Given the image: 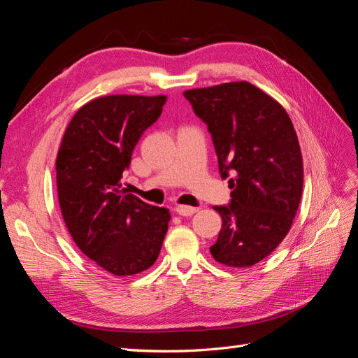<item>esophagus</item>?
<instances>
[{
	"instance_id": "1",
	"label": "esophagus",
	"mask_w": 358,
	"mask_h": 358,
	"mask_svg": "<svg viewBox=\"0 0 358 358\" xmlns=\"http://www.w3.org/2000/svg\"><path fill=\"white\" fill-rule=\"evenodd\" d=\"M197 210H199L197 208H191V206H182V204H179L175 208V212L180 216H191V215L196 213Z\"/></svg>"
}]
</instances>
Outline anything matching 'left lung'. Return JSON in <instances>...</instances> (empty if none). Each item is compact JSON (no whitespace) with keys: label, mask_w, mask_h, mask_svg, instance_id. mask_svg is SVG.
<instances>
[{"label":"left lung","mask_w":358,"mask_h":358,"mask_svg":"<svg viewBox=\"0 0 358 358\" xmlns=\"http://www.w3.org/2000/svg\"><path fill=\"white\" fill-rule=\"evenodd\" d=\"M183 96L212 134L221 178L231 201L213 206L221 215L216 262L251 267L285 239L299 209L303 159L285 109L249 82L189 90Z\"/></svg>","instance_id":"8db88e82"}]
</instances>
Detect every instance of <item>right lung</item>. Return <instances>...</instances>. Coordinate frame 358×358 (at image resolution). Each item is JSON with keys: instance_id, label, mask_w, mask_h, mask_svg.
I'll list each match as a JSON object with an SVG mask.
<instances>
[{"instance_id": "obj_1", "label": "right lung", "mask_w": 358, "mask_h": 358, "mask_svg": "<svg viewBox=\"0 0 358 358\" xmlns=\"http://www.w3.org/2000/svg\"><path fill=\"white\" fill-rule=\"evenodd\" d=\"M166 95H107L82 106L70 121L57 157L61 213L74 243L115 276L152 266L170 212L128 194L122 173Z\"/></svg>"}]
</instances>
